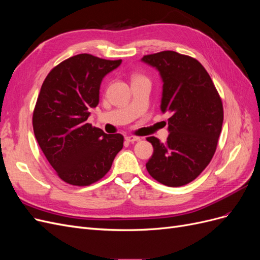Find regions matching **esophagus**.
<instances>
[{"label":"esophagus","mask_w":260,"mask_h":260,"mask_svg":"<svg viewBox=\"0 0 260 260\" xmlns=\"http://www.w3.org/2000/svg\"><path fill=\"white\" fill-rule=\"evenodd\" d=\"M125 140H127V142L129 143H135L137 141H140L139 137H135V136H127L125 137Z\"/></svg>","instance_id":"esophagus-1"}]
</instances>
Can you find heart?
Wrapping results in <instances>:
<instances>
[{
  "instance_id": "b5f03b06",
  "label": "heart",
  "mask_w": 260,
  "mask_h": 260,
  "mask_svg": "<svg viewBox=\"0 0 260 260\" xmlns=\"http://www.w3.org/2000/svg\"><path fill=\"white\" fill-rule=\"evenodd\" d=\"M136 78H138V77H136Z\"/></svg>"
}]
</instances>
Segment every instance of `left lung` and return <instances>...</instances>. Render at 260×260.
<instances>
[{
  "label": "left lung",
  "mask_w": 260,
  "mask_h": 260,
  "mask_svg": "<svg viewBox=\"0 0 260 260\" xmlns=\"http://www.w3.org/2000/svg\"><path fill=\"white\" fill-rule=\"evenodd\" d=\"M142 60L159 72L164 82L160 109L170 114L166 142L146 138L154 147L146 169L164 185L182 186L202 174L216 152L223 122L222 102L198 59L162 51L145 55Z\"/></svg>",
  "instance_id": "8db88e82"
}]
</instances>
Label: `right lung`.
<instances>
[{"label": "right lung", "mask_w": 260, "mask_h": 260, "mask_svg": "<svg viewBox=\"0 0 260 260\" xmlns=\"http://www.w3.org/2000/svg\"><path fill=\"white\" fill-rule=\"evenodd\" d=\"M121 64L78 54L55 66L41 86L32 116L35 137L57 176L85 186L103 178L123 146L120 133L106 135L88 123L103 78Z\"/></svg>", "instance_id": "add662e5"}]
</instances>
